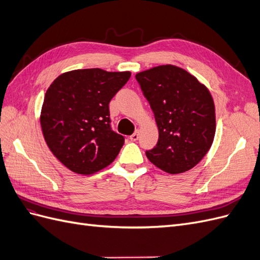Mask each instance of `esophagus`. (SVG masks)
I'll list each match as a JSON object with an SVG mask.
<instances>
[{
	"mask_svg": "<svg viewBox=\"0 0 260 260\" xmlns=\"http://www.w3.org/2000/svg\"><path fill=\"white\" fill-rule=\"evenodd\" d=\"M139 138H140V130H136V132L130 136L131 141H137Z\"/></svg>",
	"mask_w": 260,
	"mask_h": 260,
	"instance_id": "34e87169",
	"label": "esophagus"
}]
</instances>
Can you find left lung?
Returning a JSON list of instances; mask_svg holds the SVG:
<instances>
[{"label": "left lung", "instance_id": "left-lung-1", "mask_svg": "<svg viewBox=\"0 0 260 260\" xmlns=\"http://www.w3.org/2000/svg\"><path fill=\"white\" fill-rule=\"evenodd\" d=\"M151 105L158 142L148 160L171 175L195 167L207 154L216 132L215 104L205 84L185 69L160 65L136 75Z\"/></svg>", "mask_w": 260, "mask_h": 260}]
</instances>
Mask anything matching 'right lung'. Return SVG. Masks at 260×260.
<instances>
[{
    "mask_svg": "<svg viewBox=\"0 0 260 260\" xmlns=\"http://www.w3.org/2000/svg\"><path fill=\"white\" fill-rule=\"evenodd\" d=\"M130 72L100 68L59 75L46 90L40 123L46 144L69 170L93 175L111 165L124 138L111 129L109 102Z\"/></svg>",
    "mask_w": 260,
    "mask_h": 260,
    "instance_id": "1",
    "label": "right lung"
}]
</instances>
